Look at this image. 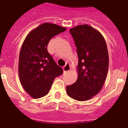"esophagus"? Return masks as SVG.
Instances as JSON below:
<instances>
[{
  "instance_id": "esophagus-1",
  "label": "esophagus",
  "mask_w": 128,
  "mask_h": 128,
  "mask_svg": "<svg viewBox=\"0 0 128 128\" xmlns=\"http://www.w3.org/2000/svg\"><path fill=\"white\" fill-rule=\"evenodd\" d=\"M71 70V67L69 63H66L65 66L63 67V71H64V73H67V72H69Z\"/></svg>"
}]
</instances>
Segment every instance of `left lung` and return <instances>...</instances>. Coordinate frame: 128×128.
<instances>
[{"mask_svg":"<svg viewBox=\"0 0 128 128\" xmlns=\"http://www.w3.org/2000/svg\"><path fill=\"white\" fill-rule=\"evenodd\" d=\"M78 63V78L74 84L66 86L70 97L78 101L91 99L102 88L107 76L109 55L107 45L102 35L88 24L71 28Z\"/></svg>","mask_w":128,"mask_h":128,"instance_id":"8db88e82","label":"left lung"}]
</instances>
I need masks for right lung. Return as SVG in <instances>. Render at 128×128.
Masks as SVG:
<instances>
[{"label":"right lung","mask_w":128,"mask_h":128,"mask_svg":"<svg viewBox=\"0 0 128 128\" xmlns=\"http://www.w3.org/2000/svg\"><path fill=\"white\" fill-rule=\"evenodd\" d=\"M66 30L55 24L46 22L33 29L23 42L19 55L18 75L24 90L33 98L49 93L56 76L62 74L47 50L52 38Z\"/></svg>","instance_id":"1"}]
</instances>
